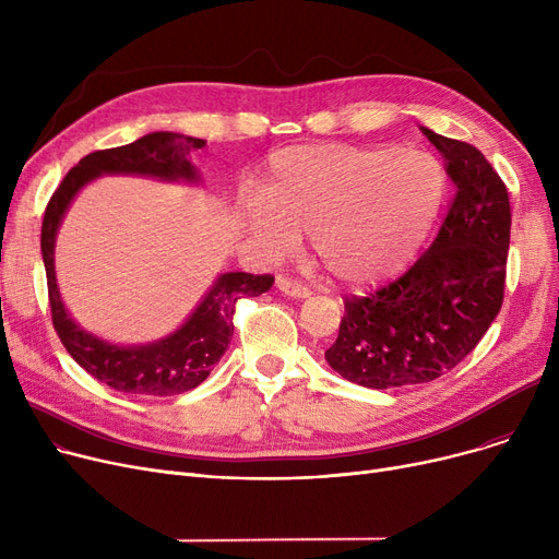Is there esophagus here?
<instances>
[{
	"instance_id": "obj_1",
	"label": "esophagus",
	"mask_w": 559,
	"mask_h": 559,
	"mask_svg": "<svg viewBox=\"0 0 559 559\" xmlns=\"http://www.w3.org/2000/svg\"><path fill=\"white\" fill-rule=\"evenodd\" d=\"M276 285H278V289L283 292V295H287V297H295V299H306V297L310 295V289H308L304 283L295 281V278L278 276V278H276Z\"/></svg>"
}]
</instances>
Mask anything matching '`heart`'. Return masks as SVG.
Returning a JSON list of instances; mask_svg holds the SVG:
<instances>
[{"mask_svg": "<svg viewBox=\"0 0 559 559\" xmlns=\"http://www.w3.org/2000/svg\"><path fill=\"white\" fill-rule=\"evenodd\" d=\"M430 154L394 146L304 144L270 158L260 194L240 203L247 228L274 253L312 233L324 267L348 285H376L415 258L444 199Z\"/></svg>", "mask_w": 559, "mask_h": 559, "instance_id": "b5f03b06", "label": "heart"}]
</instances>
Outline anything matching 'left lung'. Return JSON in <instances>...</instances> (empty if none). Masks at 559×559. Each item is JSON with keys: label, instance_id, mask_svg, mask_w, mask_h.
I'll list each match as a JSON object with an SVG mask.
<instances>
[{"label": "left lung", "instance_id": "obj_1", "mask_svg": "<svg viewBox=\"0 0 559 559\" xmlns=\"http://www.w3.org/2000/svg\"><path fill=\"white\" fill-rule=\"evenodd\" d=\"M424 135L455 183L449 213L428 251L403 276L346 297L329 365L371 390L430 383L483 340L506 295L512 211L501 176L474 144Z\"/></svg>", "mask_w": 559, "mask_h": 559}]
</instances>
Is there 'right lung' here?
I'll use <instances>...</instances> for the list:
<instances>
[{
    "label": "right lung",
    "mask_w": 559,
    "mask_h": 559,
    "mask_svg": "<svg viewBox=\"0 0 559 559\" xmlns=\"http://www.w3.org/2000/svg\"><path fill=\"white\" fill-rule=\"evenodd\" d=\"M203 144L205 140L199 138L156 131L142 135L131 144L87 154L66 174V179L56 188L45 209L40 249L47 272L53 329L76 365L117 392L174 396L194 390L209 378L228 348L233 337L235 304L262 295L274 283L272 274H222L179 331L144 346L108 344L76 326L66 310L61 292L56 285L53 242L58 226H61V219L76 192L102 174H140L163 181L194 183L199 181V171L188 156L190 152L201 150Z\"/></svg>",
    "instance_id": "add662e5"
}]
</instances>
